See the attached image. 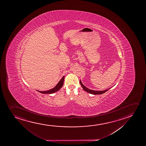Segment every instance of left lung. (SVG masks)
Masks as SVG:
<instances>
[{
	"label": "left lung",
	"instance_id": "obj_1",
	"mask_svg": "<svg viewBox=\"0 0 146 146\" xmlns=\"http://www.w3.org/2000/svg\"><path fill=\"white\" fill-rule=\"evenodd\" d=\"M80 84H81V86H82V88L84 89V91L88 92V93L92 94H94V95H96V94H104V93H105V92H107L108 90H109V89H110V88H109V89H108V90H102V91H96V90H90L89 88H88L86 87V86H84V84H82V82H81V80H80Z\"/></svg>",
	"mask_w": 146,
	"mask_h": 146
}]
</instances>
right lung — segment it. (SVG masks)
I'll list each match as a JSON object with an SVG mask.
<instances>
[{"label": "right lung", "instance_id": "right-lung-1", "mask_svg": "<svg viewBox=\"0 0 146 146\" xmlns=\"http://www.w3.org/2000/svg\"><path fill=\"white\" fill-rule=\"evenodd\" d=\"M64 76H63L62 79L60 80V81L58 82V84H56V86L54 87V88L51 89V90H47V91H39V90H37L38 92H40L41 94H52L53 93H54L56 92H58V90H60L61 88H62V86L64 84Z\"/></svg>", "mask_w": 146, "mask_h": 146}]
</instances>
